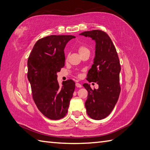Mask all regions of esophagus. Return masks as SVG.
Returning a JSON list of instances; mask_svg holds the SVG:
<instances>
[{"instance_id": "esophagus-1", "label": "esophagus", "mask_w": 150, "mask_h": 150, "mask_svg": "<svg viewBox=\"0 0 150 150\" xmlns=\"http://www.w3.org/2000/svg\"><path fill=\"white\" fill-rule=\"evenodd\" d=\"M76 86L77 87V88H82V85L80 83H79V82H76Z\"/></svg>"}]
</instances>
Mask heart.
<instances>
[{"mask_svg": "<svg viewBox=\"0 0 150 150\" xmlns=\"http://www.w3.org/2000/svg\"><path fill=\"white\" fill-rule=\"evenodd\" d=\"M78 51L79 52L80 55H82V54L85 53L86 52H88V51H89V50L86 47L83 46V45H81V46H79V48H78Z\"/></svg>", "mask_w": 150, "mask_h": 150, "instance_id": "b5f03b06", "label": "heart"}]
</instances>
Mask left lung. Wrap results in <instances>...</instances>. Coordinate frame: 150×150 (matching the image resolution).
<instances>
[{"mask_svg":"<svg viewBox=\"0 0 150 150\" xmlns=\"http://www.w3.org/2000/svg\"><path fill=\"white\" fill-rule=\"evenodd\" d=\"M80 35L90 37L96 41L94 64L88 74L89 82H96L98 89H92L88 83L83 86L88 91L85 103L88 116L100 120L109 116L117 103L121 91L120 62L118 55L109 35L103 30L85 31Z\"/></svg>","mask_w":150,"mask_h":150,"instance_id":"8db88e82","label":"left lung"}]
</instances>
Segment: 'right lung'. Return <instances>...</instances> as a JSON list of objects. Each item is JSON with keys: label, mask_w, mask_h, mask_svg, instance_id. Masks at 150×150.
<instances>
[{"label": "right lung", "mask_w": 150, "mask_h": 150, "mask_svg": "<svg viewBox=\"0 0 150 150\" xmlns=\"http://www.w3.org/2000/svg\"><path fill=\"white\" fill-rule=\"evenodd\" d=\"M71 35H51L41 38L34 45L28 58L27 78L34 102L45 116L57 120L67 114L75 91L71 79L57 81V72L64 67V49Z\"/></svg>", "instance_id": "right-lung-1"}]
</instances>
